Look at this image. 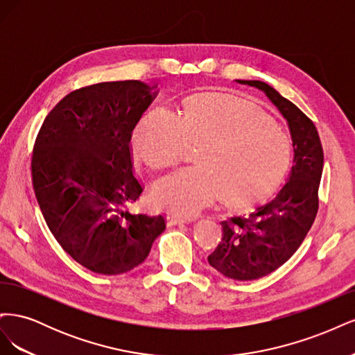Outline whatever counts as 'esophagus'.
<instances>
[{"mask_svg":"<svg viewBox=\"0 0 355 355\" xmlns=\"http://www.w3.org/2000/svg\"><path fill=\"white\" fill-rule=\"evenodd\" d=\"M188 222H191L189 218H182V216H179V214L170 213L167 216V225H170V227H173V225H179V223H188Z\"/></svg>","mask_w":355,"mask_h":355,"instance_id":"34e87169","label":"esophagus"}]
</instances>
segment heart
Instances as JSON below:
<instances>
[{
    "label": "heart",
    "mask_w": 355,
    "mask_h": 355,
    "mask_svg": "<svg viewBox=\"0 0 355 355\" xmlns=\"http://www.w3.org/2000/svg\"><path fill=\"white\" fill-rule=\"evenodd\" d=\"M133 144L154 168L178 164L191 145H202L198 167L182 168L155 187V200L167 210L192 216L220 196L230 207H247L266 198L286 175L292 146L256 105L234 96L189 99L175 116L148 112Z\"/></svg>",
    "instance_id": "obj_1"
}]
</instances>
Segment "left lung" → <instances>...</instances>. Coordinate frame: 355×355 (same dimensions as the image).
Here are the masks:
<instances>
[{
  "label": "left lung",
  "instance_id": "1",
  "mask_svg": "<svg viewBox=\"0 0 355 355\" xmlns=\"http://www.w3.org/2000/svg\"><path fill=\"white\" fill-rule=\"evenodd\" d=\"M261 90L286 118L293 141V166L277 197L247 218L220 222L222 241L207 259L220 274L240 282L257 280L286 263L305 240L318 211L323 146L314 123L271 85L237 80Z\"/></svg>",
  "mask_w": 355,
  "mask_h": 355
}]
</instances>
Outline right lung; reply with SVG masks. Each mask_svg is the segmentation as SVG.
Wrapping results in <instances>:
<instances>
[{"instance_id": "1", "label": "right lung", "mask_w": 355, "mask_h": 355, "mask_svg": "<svg viewBox=\"0 0 355 355\" xmlns=\"http://www.w3.org/2000/svg\"><path fill=\"white\" fill-rule=\"evenodd\" d=\"M157 93L139 80L77 89L35 139L31 175L42 216L62 249L93 272L132 271L166 230L163 214L128 211L144 191L133 175V128Z\"/></svg>"}]
</instances>
